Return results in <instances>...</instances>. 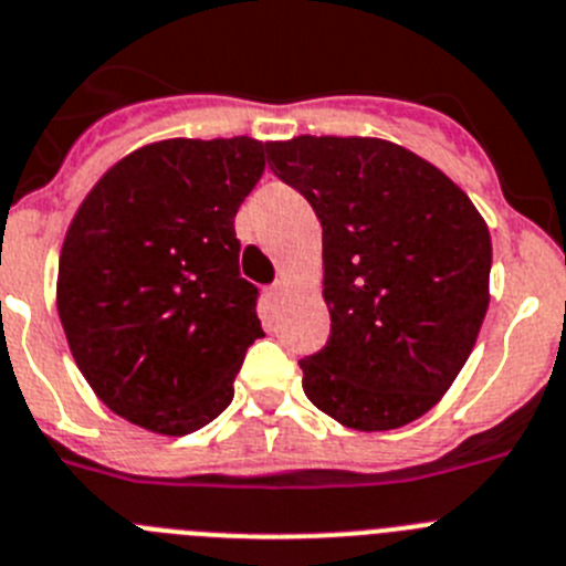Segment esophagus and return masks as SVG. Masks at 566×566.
Instances as JSON below:
<instances>
[{
    "mask_svg": "<svg viewBox=\"0 0 566 566\" xmlns=\"http://www.w3.org/2000/svg\"><path fill=\"white\" fill-rule=\"evenodd\" d=\"M284 293H287V282H276V284H271V287H268V295H271L273 302H279Z\"/></svg>",
    "mask_w": 566,
    "mask_h": 566,
    "instance_id": "esophagus-1",
    "label": "esophagus"
}]
</instances>
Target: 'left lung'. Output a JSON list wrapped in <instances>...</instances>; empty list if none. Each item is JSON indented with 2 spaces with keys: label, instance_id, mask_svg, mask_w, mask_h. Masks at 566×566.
I'll use <instances>...</instances> for the list:
<instances>
[{
  "label": "left lung",
  "instance_id": "8db88e82",
  "mask_svg": "<svg viewBox=\"0 0 566 566\" xmlns=\"http://www.w3.org/2000/svg\"><path fill=\"white\" fill-rule=\"evenodd\" d=\"M273 175L324 228L329 340L298 360L310 403L389 431L454 384L488 313L491 233L457 182L380 137L268 144Z\"/></svg>",
  "mask_w": 566,
  "mask_h": 566
}]
</instances>
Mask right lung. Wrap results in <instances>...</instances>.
Masks as SVG:
<instances>
[{"label":"right lung","mask_w":566,"mask_h":566,"mask_svg":"<svg viewBox=\"0 0 566 566\" xmlns=\"http://www.w3.org/2000/svg\"><path fill=\"white\" fill-rule=\"evenodd\" d=\"M262 171L253 137L160 140L115 163L70 222L61 327L86 384L140 429L191 434L231 406L264 335L233 231Z\"/></svg>","instance_id":"1"}]
</instances>
